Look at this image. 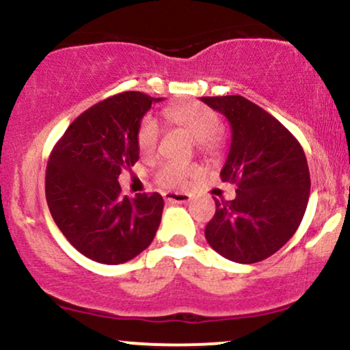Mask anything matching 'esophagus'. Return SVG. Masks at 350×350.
<instances>
[{
	"label": "esophagus",
	"mask_w": 350,
	"mask_h": 350,
	"mask_svg": "<svg viewBox=\"0 0 350 350\" xmlns=\"http://www.w3.org/2000/svg\"><path fill=\"white\" fill-rule=\"evenodd\" d=\"M164 200L170 204H186L191 200V196L186 194V192H166Z\"/></svg>",
	"instance_id": "34e87169"
}]
</instances>
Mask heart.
I'll return each mask as SVG.
<instances>
[{"label":"heart","mask_w":350,"mask_h":350,"mask_svg":"<svg viewBox=\"0 0 350 350\" xmlns=\"http://www.w3.org/2000/svg\"><path fill=\"white\" fill-rule=\"evenodd\" d=\"M164 116L171 124L186 130L196 138L199 151L206 156H215L220 152V118L212 108L200 102H186L172 105L164 110ZM159 126L154 120L144 118L136 131V146L143 158H151L158 150ZM199 170L194 164L164 163L156 172V183L166 189L186 186L187 180L194 178Z\"/></svg>","instance_id":"b5f03b06"}]
</instances>
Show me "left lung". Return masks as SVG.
I'll return each instance as SVG.
<instances>
[{"instance_id":"8db88e82","label":"left lung","mask_w":350,"mask_h":350,"mask_svg":"<svg viewBox=\"0 0 350 350\" xmlns=\"http://www.w3.org/2000/svg\"><path fill=\"white\" fill-rule=\"evenodd\" d=\"M232 128L224 183L237 186L234 200L215 199L206 239L237 263L271 256L298 230L309 200V167L298 139L275 116L240 95L202 97Z\"/></svg>"}]
</instances>
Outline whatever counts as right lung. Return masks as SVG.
Listing matches in <instances>:
<instances>
[{"instance_id": "1", "label": "right lung", "mask_w": 350, "mask_h": 350, "mask_svg": "<svg viewBox=\"0 0 350 350\" xmlns=\"http://www.w3.org/2000/svg\"><path fill=\"white\" fill-rule=\"evenodd\" d=\"M152 98L123 92L95 103L52 148L46 199L55 226L94 262L118 265L150 247L161 222V194H122L118 176L138 161L136 131Z\"/></svg>"}]
</instances>
